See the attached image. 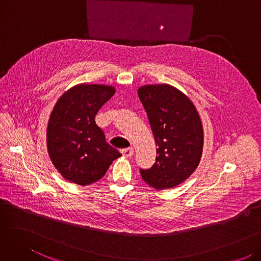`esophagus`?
Listing matches in <instances>:
<instances>
[{
  "mask_svg": "<svg viewBox=\"0 0 261 261\" xmlns=\"http://www.w3.org/2000/svg\"><path fill=\"white\" fill-rule=\"evenodd\" d=\"M134 153L133 148H127V149H122L121 150V154L123 158H131Z\"/></svg>",
  "mask_w": 261,
  "mask_h": 261,
  "instance_id": "34e87169",
  "label": "esophagus"
}]
</instances>
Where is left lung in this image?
<instances>
[{
	"label": "left lung",
	"instance_id": "8db88e82",
	"mask_svg": "<svg viewBox=\"0 0 261 261\" xmlns=\"http://www.w3.org/2000/svg\"><path fill=\"white\" fill-rule=\"evenodd\" d=\"M154 135V165L141 169L143 180L158 190L180 185L199 166L204 145L200 114L186 94L168 84L138 90Z\"/></svg>",
	"mask_w": 261,
	"mask_h": 261
}]
</instances>
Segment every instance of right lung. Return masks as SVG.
I'll list each match as a JSON object with an SVG mask.
<instances>
[{
    "label": "right lung",
    "mask_w": 261,
    "mask_h": 261,
    "mask_svg": "<svg viewBox=\"0 0 261 261\" xmlns=\"http://www.w3.org/2000/svg\"><path fill=\"white\" fill-rule=\"evenodd\" d=\"M114 93L113 86L79 84L55 103L46 128L47 152L66 181L81 186L97 182L121 156L95 122L98 110Z\"/></svg>",
    "instance_id": "1"
}]
</instances>
